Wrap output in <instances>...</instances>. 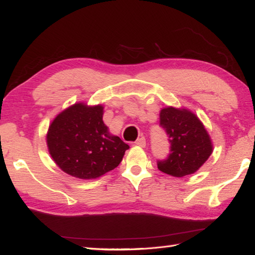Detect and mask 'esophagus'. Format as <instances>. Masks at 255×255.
<instances>
[{"label":"esophagus","instance_id":"obj_1","mask_svg":"<svg viewBox=\"0 0 255 255\" xmlns=\"http://www.w3.org/2000/svg\"><path fill=\"white\" fill-rule=\"evenodd\" d=\"M135 143H136L137 146H139V147H145V146H146V139H145V137L138 138V139L135 141Z\"/></svg>","mask_w":255,"mask_h":255}]
</instances>
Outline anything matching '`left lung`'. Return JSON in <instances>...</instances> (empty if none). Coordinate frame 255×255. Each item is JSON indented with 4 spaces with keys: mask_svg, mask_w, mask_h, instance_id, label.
<instances>
[{
    "mask_svg": "<svg viewBox=\"0 0 255 255\" xmlns=\"http://www.w3.org/2000/svg\"><path fill=\"white\" fill-rule=\"evenodd\" d=\"M159 122L169 137L170 154L158 169L174 177L194 174L213 152V142L203 123L187 108H161Z\"/></svg>",
    "mask_w": 255,
    "mask_h": 255,
    "instance_id": "8db88e82",
    "label": "left lung"
}]
</instances>
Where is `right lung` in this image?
I'll return each instance as SVG.
<instances>
[{"mask_svg": "<svg viewBox=\"0 0 255 255\" xmlns=\"http://www.w3.org/2000/svg\"><path fill=\"white\" fill-rule=\"evenodd\" d=\"M104 106L76 103L51 122L47 132L50 156L72 177L95 179L115 169L129 146L110 133Z\"/></svg>", "mask_w": 255, "mask_h": 255, "instance_id": "1", "label": "right lung"}]
</instances>
